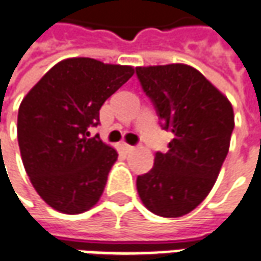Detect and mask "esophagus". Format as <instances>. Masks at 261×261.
Here are the masks:
<instances>
[{
  "label": "esophagus",
  "instance_id": "esophagus-1",
  "mask_svg": "<svg viewBox=\"0 0 261 261\" xmlns=\"http://www.w3.org/2000/svg\"><path fill=\"white\" fill-rule=\"evenodd\" d=\"M123 148L125 149V151H133V149H134V147H133V145H130V144H123Z\"/></svg>",
  "mask_w": 261,
  "mask_h": 261
}]
</instances>
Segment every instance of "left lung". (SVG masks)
Segmentation results:
<instances>
[{"label": "left lung", "mask_w": 261, "mask_h": 261, "mask_svg": "<svg viewBox=\"0 0 261 261\" xmlns=\"http://www.w3.org/2000/svg\"><path fill=\"white\" fill-rule=\"evenodd\" d=\"M162 130L174 138L156 151L154 167L137 176L145 207L164 218L187 215L216 182L234 128L230 101L194 67L174 63L136 67Z\"/></svg>", "instance_id": "left-lung-1"}]
</instances>
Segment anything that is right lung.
Here are the masks:
<instances>
[{"label":"right lung","instance_id":"obj_1","mask_svg":"<svg viewBox=\"0 0 261 261\" xmlns=\"http://www.w3.org/2000/svg\"><path fill=\"white\" fill-rule=\"evenodd\" d=\"M134 74L131 66L90 58L59 62L25 96L18 110L23 167L42 199L76 215L97 203L117 151L90 137L100 109Z\"/></svg>","mask_w":261,"mask_h":261}]
</instances>
